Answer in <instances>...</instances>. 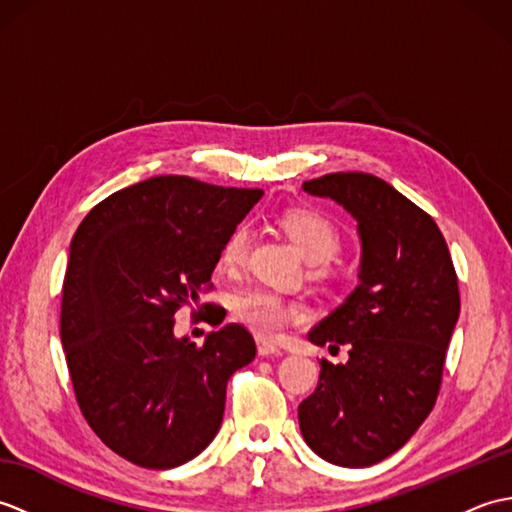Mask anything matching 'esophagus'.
<instances>
[{"label":"esophagus","mask_w":512,"mask_h":512,"mask_svg":"<svg viewBox=\"0 0 512 512\" xmlns=\"http://www.w3.org/2000/svg\"><path fill=\"white\" fill-rule=\"evenodd\" d=\"M257 352L259 356H279L281 350L275 343H268V341H257Z\"/></svg>","instance_id":"34e87169"}]
</instances>
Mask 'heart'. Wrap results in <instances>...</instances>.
<instances>
[{
	"mask_svg": "<svg viewBox=\"0 0 512 512\" xmlns=\"http://www.w3.org/2000/svg\"><path fill=\"white\" fill-rule=\"evenodd\" d=\"M281 226L288 237L301 250L303 257L312 264H325L336 257L341 248V235L336 226L317 211L295 209L281 215ZM250 246V231L246 224H237L226 235L220 248V262L226 270H237L246 264ZM233 319L239 321L259 336L273 339L290 321H299L303 317V308L295 301L275 295L270 290H246L233 297L231 303Z\"/></svg>",
	"mask_w": 512,
	"mask_h": 512,
	"instance_id": "b5f03b06",
	"label": "heart"
}]
</instances>
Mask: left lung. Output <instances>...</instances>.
<instances>
[{
  "label": "left lung",
  "mask_w": 512,
  "mask_h": 512,
  "mask_svg": "<svg viewBox=\"0 0 512 512\" xmlns=\"http://www.w3.org/2000/svg\"><path fill=\"white\" fill-rule=\"evenodd\" d=\"M303 191L330 198L358 222V286L310 330L314 345H350V361H321L299 405L308 447L361 469L389 458L436 405L444 356L460 317L458 275L433 217L372 173H328Z\"/></svg>",
  "instance_id": "8db88e82"
}]
</instances>
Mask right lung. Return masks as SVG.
<instances>
[{
	"label": "right lung",
	"mask_w": 512,
	"mask_h": 512,
	"mask_svg": "<svg viewBox=\"0 0 512 512\" xmlns=\"http://www.w3.org/2000/svg\"><path fill=\"white\" fill-rule=\"evenodd\" d=\"M262 195L156 176L96 204L72 237L61 343L74 396L96 436L143 469H173L209 447L228 378L255 358L244 325L198 347L173 323L211 288L222 242Z\"/></svg>",
	"instance_id": "right-lung-1"
}]
</instances>
